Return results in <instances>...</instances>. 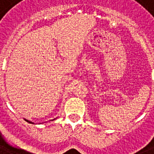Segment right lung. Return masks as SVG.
Masks as SVG:
<instances>
[{
	"label": "right lung",
	"mask_w": 154,
	"mask_h": 154,
	"mask_svg": "<svg viewBox=\"0 0 154 154\" xmlns=\"http://www.w3.org/2000/svg\"><path fill=\"white\" fill-rule=\"evenodd\" d=\"M25 121H26V122H29V123H30V124H33V123H32V122H30V121H29V120H26V119H25ZM53 120H55V119H53ZM53 120H52V121H53Z\"/></svg>",
	"instance_id": "obj_1"
}]
</instances>
